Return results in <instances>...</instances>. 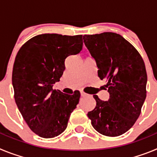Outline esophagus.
Masks as SVG:
<instances>
[{"label": "esophagus", "instance_id": "obj_1", "mask_svg": "<svg viewBox=\"0 0 157 157\" xmlns=\"http://www.w3.org/2000/svg\"><path fill=\"white\" fill-rule=\"evenodd\" d=\"M81 96H82V97H83V98H85V97H88L89 94H87L86 93L82 91V92H81Z\"/></svg>", "mask_w": 157, "mask_h": 157}]
</instances>
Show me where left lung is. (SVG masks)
I'll use <instances>...</instances> for the list:
<instances>
[{"label": "left lung", "instance_id": "obj_1", "mask_svg": "<svg viewBox=\"0 0 157 157\" xmlns=\"http://www.w3.org/2000/svg\"><path fill=\"white\" fill-rule=\"evenodd\" d=\"M83 40L110 95L108 101L94 95L97 105L87 116L100 134L117 137L130 130L141 114L146 98L145 63L138 50L116 33L84 35Z\"/></svg>", "mask_w": 157, "mask_h": 157}]
</instances>
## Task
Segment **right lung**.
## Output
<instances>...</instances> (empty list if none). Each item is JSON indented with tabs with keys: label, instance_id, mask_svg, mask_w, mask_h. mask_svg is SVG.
<instances>
[{
	"label": "right lung",
	"instance_id": "obj_1",
	"mask_svg": "<svg viewBox=\"0 0 157 157\" xmlns=\"http://www.w3.org/2000/svg\"><path fill=\"white\" fill-rule=\"evenodd\" d=\"M82 35L39 34L19 48L12 70L14 98L30 130L44 138L59 135L67 128L80 92L73 95L52 89L65 70V59L82 48Z\"/></svg>",
	"mask_w": 157,
	"mask_h": 157
}]
</instances>
